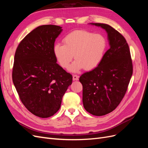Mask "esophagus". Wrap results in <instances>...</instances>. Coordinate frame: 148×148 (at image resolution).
I'll return each instance as SVG.
<instances>
[{
    "instance_id": "34e87169",
    "label": "esophagus",
    "mask_w": 148,
    "mask_h": 148,
    "mask_svg": "<svg viewBox=\"0 0 148 148\" xmlns=\"http://www.w3.org/2000/svg\"><path fill=\"white\" fill-rule=\"evenodd\" d=\"M79 79V76L77 75H73V81H75V80H78Z\"/></svg>"
}]
</instances>
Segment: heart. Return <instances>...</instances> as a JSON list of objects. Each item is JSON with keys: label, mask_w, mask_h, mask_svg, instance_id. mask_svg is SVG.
<instances>
[{"label": "heart", "mask_w": 148, "mask_h": 148, "mask_svg": "<svg viewBox=\"0 0 148 148\" xmlns=\"http://www.w3.org/2000/svg\"><path fill=\"white\" fill-rule=\"evenodd\" d=\"M63 42L55 44L53 53L63 69L68 68L74 57L76 60L69 68L72 72L84 68L86 70L96 68L101 63L107 47L104 36L86 30H76L68 34Z\"/></svg>", "instance_id": "heart-1"}]
</instances>
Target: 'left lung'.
Listing matches in <instances>:
<instances>
[{
	"mask_svg": "<svg viewBox=\"0 0 148 148\" xmlns=\"http://www.w3.org/2000/svg\"><path fill=\"white\" fill-rule=\"evenodd\" d=\"M106 30L110 48L101 63L79 77L83 85V103L89 113L96 116L116 109L127 92L133 74L130 51L126 39L109 25L89 23Z\"/></svg>",
	"mask_w": 148,
	"mask_h": 148,
	"instance_id": "1",
	"label": "left lung"
}]
</instances>
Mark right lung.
Masks as SVG:
<instances>
[{
  "instance_id": "right-lung-1",
  "label": "right lung",
  "mask_w": 148,
  "mask_h": 148,
  "mask_svg": "<svg viewBox=\"0 0 148 148\" xmlns=\"http://www.w3.org/2000/svg\"><path fill=\"white\" fill-rule=\"evenodd\" d=\"M62 31L57 25L39 26L18 46L12 71L20 99L30 112L47 118L59 110L72 83V75L57 64L53 53L56 39Z\"/></svg>"
}]
</instances>
